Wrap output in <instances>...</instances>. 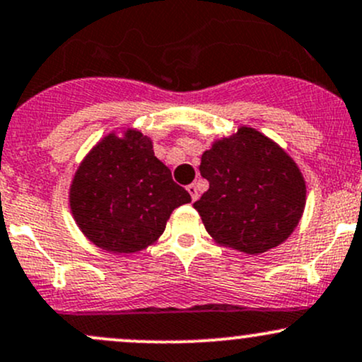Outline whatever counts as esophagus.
<instances>
[{
    "mask_svg": "<svg viewBox=\"0 0 362 362\" xmlns=\"http://www.w3.org/2000/svg\"><path fill=\"white\" fill-rule=\"evenodd\" d=\"M187 190H189L190 197H192V201H197V199H199V190H197V185H196V184H190V185H187Z\"/></svg>",
    "mask_w": 362,
    "mask_h": 362,
    "instance_id": "1",
    "label": "esophagus"
}]
</instances>
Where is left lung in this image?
<instances>
[{"label": "left lung", "mask_w": 362, "mask_h": 362, "mask_svg": "<svg viewBox=\"0 0 362 362\" xmlns=\"http://www.w3.org/2000/svg\"><path fill=\"white\" fill-rule=\"evenodd\" d=\"M209 189L194 202L216 244L261 254L292 235L305 206V180L275 141L251 127L218 139L201 156Z\"/></svg>", "instance_id": "8db88e82"}]
</instances>
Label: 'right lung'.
Here are the masks:
<instances>
[{
  "mask_svg": "<svg viewBox=\"0 0 362 362\" xmlns=\"http://www.w3.org/2000/svg\"><path fill=\"white\" fill-rule=\"evenodd\" d=\"M70 209L103 251L132 254L154 244L175 208L190 202L139 130L111 132L87 153L70 185Z\"/></svg>",
  "mask_w": 362,
  "mask_h": 362,
  "instance_id": "right-lung-1",
  "label": "right lung"
}]
</instances>
